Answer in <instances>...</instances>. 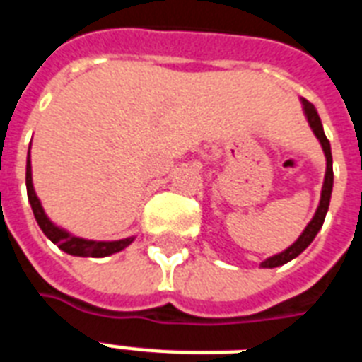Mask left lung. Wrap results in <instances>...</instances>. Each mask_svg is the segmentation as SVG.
Here are the masks:
<instances>
[{
  "mask_svg": "<svg viewBox=\"0 0 362 362\" xmlns=\"http://www.w3.org/2000/svg\"><path fill=\"white\" fill-rule=\"evenodd\" d=\"M303 109H304V115L308 118V124L314 131V135L320 139L321 142V148H323V152H325V158H327V170H325V182H323V189H321V199H320V206L315 210L314 218L310 221L306 229L303 231V235L297 238V240L293 242L291 246L284 250L281 253H276L272 257L264 259L261 267L263 269H274V267H281V264L289 263L291 259H295L297 255L306 250L310 246V242L314 240L315 235L320 233L321 226H323V221H325V216H327V210H329V203H331V193H332V180H334V175H332V153H331V142L329 139L325 136V131H323V125H321L320 120V115H317V110L315 107L310 101L303 99Z\"/></svg>",
  "mask_w": 362,
  "mask_h": 362,
  "instance_id": "obj_1",
  "label": "left lung"
}]
</instances>
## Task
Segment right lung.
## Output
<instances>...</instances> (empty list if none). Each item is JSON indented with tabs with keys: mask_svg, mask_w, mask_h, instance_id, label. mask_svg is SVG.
Returning <instances> with one entry per match:
<instances>
[{
	"mask_svg": "<svg viewBox=\"0 0 362 362\" xmlns=\"http://www.w3.org/2000/svg\"><path fill=\"white\" fill-rule=\"evenodd\" d=\"M31 146V144H30ZM25 189H28V199H30L31 210L35 216L37 223L41 227V231L47 235L50 240L64 250L69 255H78V257H107L116 252H122L124 247H127L131 242L135 240V237L122 238V240L112 242H98V240H86V238L75 237L64 231L62 227L54 226L52 221L48 220V216L45 214V210L41 206V201L37 197L35 189H33V182H31V159L28 153V161H25Z\"/></svg>",
	"mask_w": 362,
	"mask_h": 362,
	"instance_id": "obj_1",
	"label": "right lung"
}]
</instances>
